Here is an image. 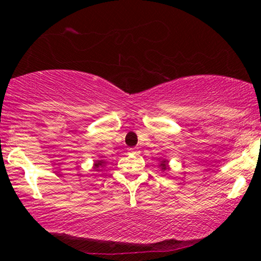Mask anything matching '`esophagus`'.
<instances>
[{
    "mask_svg": "<svg viewBox=\"0 0 261 261\" xmlns=\"http://www.w3.org/2000/svg\"><path fill=\"white\" fill-rule=\"evenodd\" d=\"M128 152H130V153H137V152H139V148L131 147V148H128Z\"/></svg>",
    "mask_w": 261,
    "mask_h": 261,
    "instance_id": "obj_1",
    "label": "esophagus"
}]
</instances>
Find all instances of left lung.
<instances>
[{
	"instance_id": "obj_1",
	"label": "left lung",
	"mask_w": 261,
	"mask_h": 261,
	"mask_svg": "<svg viewBox=\"0 0 261 261\" xmlns=\"http://www.w3.org/2000/svg\"><path fill=\"white\" fill-rule=\"evenodd\" d=\"M161 167H162V169H163V170H166V169H167L166 164H164V161H163V163H161Z\"/></svg>"
}]
</instances>
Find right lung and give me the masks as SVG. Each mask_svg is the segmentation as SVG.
I'll return each instance as SVG.
<instances>
[{
	"mask_svg": "<svg viewBox=\"0 0 261 261\" xmlns=\"http://www.w3.org/2000/svg\"><path fill=\"white\" fill-rule=\"evenodd\" d=\"M101 163H103V161H98V162H97V163H95V167H94V169L99 168V167L101 166Z\"/></svg>",
	"mask_w": 261,
	"mask_h": 261,
	"instance_id": "right-lung-1",
	"label": "right lung"
}]
</instances>
